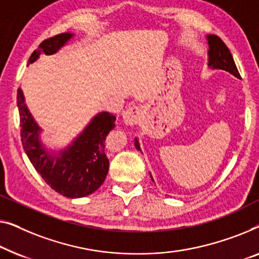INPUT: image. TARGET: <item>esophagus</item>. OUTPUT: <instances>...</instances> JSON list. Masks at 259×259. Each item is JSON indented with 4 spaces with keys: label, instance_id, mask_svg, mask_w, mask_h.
I'll use <instances>...</instances> for the list:
<instances>
[{
    "label": "esophagus",
    "instance_id": "1",
    "mask_svg": "<svg viewBox=\"0 0 259 259\" xmlns=\"http://www.w3.org/2000/svg\"><path fill=\"white\" fill-rule=\"evenodd\" d=\"M142 108L137 107V105H133L126 109V110L123 112L122 115V121L125 125L128 126H134L135 124H137L138 121H140L142 117Z\"/></svg>",
    "mask_w": 259,
    "mask_h": 259
}]
</instances>
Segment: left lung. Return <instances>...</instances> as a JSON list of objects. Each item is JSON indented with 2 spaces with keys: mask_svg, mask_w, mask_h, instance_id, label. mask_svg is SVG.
Here are the masks:
<instances>
[{
  "mask_svg": "<svg viewBox=\"0 0 259 259\" xmlns=\"http://www.w3.org/2000/svg\"><path fill=\"white\" fill-rule=\"evenodd\" d=\"M205 37L207 47H209V49H207V65H209V68L212 70L228 71L235 77H239V72L235 64L234 57H232L228 47L224 45V42L216 35H206ZM135 147L137 150L142 151L137 137H135ZM151 180L154 181L152 176Z\"/></svg>",
  "mask_w": 259,
  "mask_h": 259,
  "instance_id": "8db88e82",
  "label": "left lung"
}]
</instances>
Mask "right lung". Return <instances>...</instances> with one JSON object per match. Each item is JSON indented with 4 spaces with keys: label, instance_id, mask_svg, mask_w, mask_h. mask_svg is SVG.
I'll return each instance as SVG.
<instances>
[{
    "label": "right lung",
    "instance_id": "add662e5",
    "mask_svg": "<svg viewBox=\"0 0 259 259\" xmlns=\"http://www.w3.org/2000/svg\"><path fill=\"white\" fill-rule=\"evenodd\" d=\"M74 36L72 32H63L43 41L31 54L28 65L41 55L58 53ZM17 107L25 154L50 188L68 198H81L92 195L103 184L109 170L104 142L115 128V115L97 112L67 147L52 149L41 140L43 129L29 110L21 88L17 90Z\"/></svg>",
    "mask_w": 259,
    "mask_h": 259
}]
</instances>
